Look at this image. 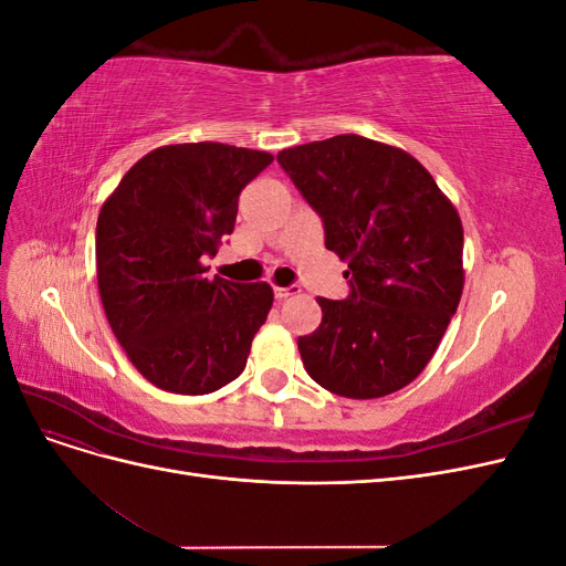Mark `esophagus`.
I'll return each instance as SVG.
<instances>
[{
  "label": "esophagus",
  "instance_id": "34e87169",
  "mask_svg": "<svg viewBox=\"0 0 566 566\" xmlns=\"http://www.w3.org/2000/svg\"><path fill=\"white\" fill-rule=\"evenodd\" d=\"M300 293V285H287V287H273V295H276V300H287Z\"/></svg>",
  "mask_w": 566,
  "mask_h": 566
}]
</instances>
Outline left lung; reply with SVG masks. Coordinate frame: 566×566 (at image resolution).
<instances>
[{
	"instance_id": "obj_1",
	"label": "left lung",
	"mask_w": 566,
	"mask_h": 566,
	"mask_svg": "<svg viewBox=\"0 0 566 566\" xmlns=\"http://www.w3.org/2000/svg\"><path fill=\"white\" fill-rule=\"evenodd\" d=\"M323 219L325 248L349 262V297L325 300L297 339L310 378L347 399H378L430 364L462 295V224L406 150L339 134L279 153Z\"/></svg>"
}]
</instances>
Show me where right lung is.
I'll list each match as a JSON object with an SVG mask.
<instances>
[{
    "instance_id": "obj_1",
    "label": "right lung",
    "mask_w": 566,
    "mask_h": 566,
    "mask_svg": "<svg viewBox=\"0 0 566 566\" xmlns=\"http://www.w3.org/2000/svg\"><path fill=\"white\" fill-rule=\"evenodd\" d=\"M271 153L200 142L150 150L96 221V279L106 318L148 382L210 394L243 373L273 304L269 283L205 279L200 256L233 233L238 196Z\"/></svg>"
}]
</instances>
